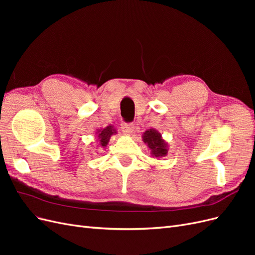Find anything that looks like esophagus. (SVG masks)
Listing matches in <instances>:
<instances>
[{
	"label": "esophagus",
	"mask_w": 255,
	"mask_h": 255,
	"mask_svg": "<svg viewBox=\"0 0 255 255\" xmlns=\"http://www.w3.org/2000/svg\"><path fill=\"white\" fill-rule=\"evenodd\" d=\"M121 130L125 135H132L134 132V125L133 123H123L121 125Z\"/></svg>",
	"instance_id": "obj_1"
}]
</instances>
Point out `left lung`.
Returning a JSON list of instances; mask_svg holds the SVG:
<instances>
[{
    "mask_svg": "<svg viewBox=\"0 0 255 255\" xmlns=\"http://www.w3.org/2000/svg\"><path fill=\"white\" fill-rule=\"evenodd\" d=\"M142 141L148 146L151 156L153 157L161 158L168 154V142L161 137V134L156 129H146L142 134Z\"/></svg>",
    "mask_w": 255,
    "mask_h": 255,
    "instance_id": "8db88e82",
    "label": "left lung"
}]
</instances>
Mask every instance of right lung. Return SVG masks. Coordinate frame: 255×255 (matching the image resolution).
<instances>
[{
  "label": "right lung",
  "mask_w": 255,
  "mask_h": 255,
  "mask_svg": "<svg viewBox=\"0 0 255 255\" xmlns=\"http://www.w3.org/2000/svg\"><path fill=\"white\" fill-rule=\"evenodd\" d=\"M116 134H117V130H116L114 126L111 125L104 128H98L96 135L100 148H106V145L110 142L111 137Z\"/></svg>",
  "instance_id": "add662e5"
}]
</instances>
